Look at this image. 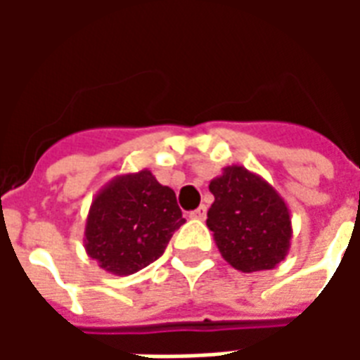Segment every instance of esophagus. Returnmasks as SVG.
I'll return each mask as SVG.
<instances>
[{
	"instance_id": "obj_1",
	"label": "esophagus",
	"mask_w": 360,
	"mask_h": 360,
	"mask_svg": "<svg viewBox=\"0 0 360 360\" xmlns=\"http://www.w3.org/2000/svg\"><path fill=\"white\" fill-rule=\"evenodd\" d=\"M188 216H191L193 219H204V218H206V206H204V204H202V206H198V208L191 212Z\"/></svg>"
}]
</instances>
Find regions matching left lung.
I'll return each instance as SVG.
<instances>
[{
	"label": "left lung",
	"mask_w": 360,
	"mask_h": 360,
	"mask_svg": "<svg viewBox=\"0 0 360 360\" xmlns=\"http://www.w3.org/2000/svg\"><path fill=\"white\" fill-rule=\"evenodd\" d=\"M214 195L206 226L235 270H274L287 257L293 237L291 212L276 188L243 165H227L210 181Z\"/></svg>",
	"instance_id": "obj_1"
}]
</instances>
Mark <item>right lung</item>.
<instances>
[{"mask_svg": "<svg viewBox=\"0 0 360 360\" xmlns=\"http://www.w3.org/2000/svg\"><path fill=\"white\" fill-rule=\"evenodd\" d=\"M183 224L173 188L150 169L121 173L92 198L84 249L108 274L131 276L162 257Z\"/></svg>", "mask_w": 360, "mask_h": 360, "instance_id": "obj_1", "label": "right lung"}]
</instances>
